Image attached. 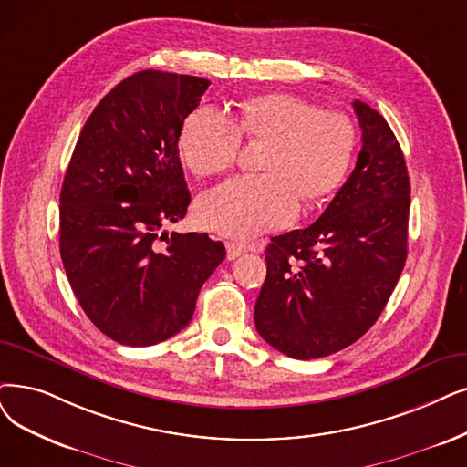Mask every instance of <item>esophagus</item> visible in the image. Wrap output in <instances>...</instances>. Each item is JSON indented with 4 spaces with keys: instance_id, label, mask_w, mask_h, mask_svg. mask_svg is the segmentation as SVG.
Listing matches in <instances>:
<instances>
[{
    "instance_id": "obj_1",
    "label": "esophagus",
    "mask_w": 467,
    "mask_h": 467,
    "mask_svg": "<svg viewBox=\"0 0 467 467\" xmlns=\"http://www.w3.org/2000/svg\"><path fill=\"white\" fill-rule=\"evenodd\" d=\"M249 249H251V247H247V245H244V244H237V241H228V244H226V251H228V258H230V260L241 256L244 253H247Z\"/></svg>"
}]
</instances>
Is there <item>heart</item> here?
I'll list each match as a JSON object with an SVG mask.
<instances>
[{"instance_id":"heart-1","label":"heart","mask_w":467,"mask_h":467,"mask_svg":"<svg viewBox=\"0 0 467 467\" xmlns=\"http://www.w3.org/2000/svg\"><path fill=\"white\" fill-rule=\"evenodd\" d=\"M241 136L266 143L258 162L265 174L220 185L201 197L195 213L202 228L234 237L282 228L295 218L298 199L327 197L354 151V128L343 113L291 93H265L241 103L235 122L214 107L195 109L180 130V159L195 176L228 172Z\"/></svg>"}]
</instances>
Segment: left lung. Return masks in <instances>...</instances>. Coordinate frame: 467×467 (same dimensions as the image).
<instances>
[{"mask_svg": "<svg viewBox=\"0 0 467 467\" xmlns=\"http://www.w3.org/2000/svg\"><path fill=\"white\" fill-rule=\"evenodd\" d=\"M362 149L352 174L305 230L272 237L254 326L291 358L337 352L376 324L408 253L410 180L402 149L376 109L354 99Z\"/></svg>", "mask_w": 467, "mask_h": 467, "instance_id": "8db88e82", "label": "left lung"}]
</instances>
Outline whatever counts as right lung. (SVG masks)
Wrapping results in <instances>:
<instances>
[{
  "label": "right lung",
  "mask_w": 467,
  "mask_h": 467,
  "mask_svg": "<svg viewBox=\"0 0 467 467\" xmlns=\"http://www.w3.org/2000/svg\"><path fill=\"white\" fill-rule=\"evenodd\" d=\"M209 86L190 74H132L93 109L68 162L63 266L88 318L120 345H157L182 331L226 256L207 234L164 232L190 207L178 136Z\"/></svg>",
  "instance_id": "right-lung-1"
}]
</instances>
